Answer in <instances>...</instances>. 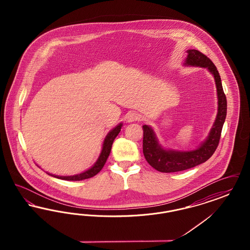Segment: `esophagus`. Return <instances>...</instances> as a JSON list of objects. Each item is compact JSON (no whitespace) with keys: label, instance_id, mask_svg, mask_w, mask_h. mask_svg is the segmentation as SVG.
<instances>
[{"label":"esophagus","instance_id":"esophagus-1","mask_svg":"<svg viewBox=\"0 0 250 250\" xmlns=\"http://www.w3.org/2000/svg\"><path fill=\"white\" fill-rule=\"evenodd\" d=\"M140 119H141L140 114L137 113V112H134V111H131V112H129V113L127 114V116H126V120H127L128 123L136 122V121H139Z\"/></svg>","mask_w":250,"mask_h":250}]
</instances>
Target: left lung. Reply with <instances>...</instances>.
I'll list each match as a JSON object with an SVG mask.
<instances>
[{
    "mask_svg": "<svg viewBox=\"0 0 250 250\" xmlns=\"http://www.w3.org/2000/svg\"><path fill=\"white\" fill-rule=\"evenodd\" d=\"M187 52L188 56L184 63L185 65L207 68L214 76L218 101L217 114L207 139L197 149L186 152L164 149L158 143L153 128L146 125H143V155L147 162L160 172L182 171L207 161L218 146L222 127L226 119V95L222 88L219 73L214 62L197 49H188Z\"/></svg>",
    "mask_w": 250,
    "mask_h": 250,
    "instance_id": "1",
    "label": "left lung"
}]
</instances>
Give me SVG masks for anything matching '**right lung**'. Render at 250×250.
Wrapping results in <instances>:
<instances>
[{
    "label": "right lung",
    "instance_id": "obj_1",
    "mask_svg": "<svg viewBox=\"0 0 250 250\" xmlns=\"http://www.w3.org/2000/svg\"><path fill=\"white\" fill-rule=\"evenodd\" d=\"M122 126H123V124L121 123L117 126H115L112 130H110L107 133V135L106 136L105 140H104V143H103V146H102V150H101L100 155H99L98 159L96 160V162L94 164V166L92 167L91 168L85 170L84 172H82L80 174L71 175V176H58V175H53V174H50V173H48V174L53 176V177L62 179V180H66V181H82V180H84V179L94 177L95 175H96L102 169V167L105 165L107 157H108V155L110 154L112 143L114 142L115 138L117 137V135L119 134Z\"/></svg>",
    "mask_w": 250,
    "mask_h": 250
}]
</instances>
